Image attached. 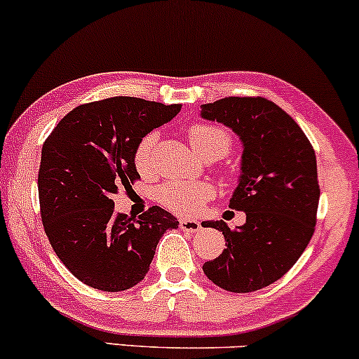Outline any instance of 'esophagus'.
I'll list each match as a JSON object with an SVG mask.
<instances>
[{"instance_id":"34e87169","label":"esophagus","mask_w":359,"mask_h":359,"mask_svg":"<svg viewBox=\"0 0 359 359\" xmlns=\"http://www.w3.org/2000/svg\"><path fill=\"white\" fill-rule=\"evenodd\" d=\"M180 229L187 233H197L201 229V222L196 219H180Z\"/></svg>"}]
</instances>
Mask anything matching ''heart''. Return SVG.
Returning a JSON list of instances; mask_svg holds the SVG:
<instances>
[{
	"mask_svg": "<svg viewBox=\"0 0 359 359\" xmlns=\"http://www.w3.org/2000/svg\"><path fill=\"white\" fill-rule=\"evenodd\" d=\"M189 143L192 150L201 158L216 156L221 158L228 154L231 147V137L228 131L212 125H194L187 131ZM156 137L154 133L147 135L140 142L135 151V163L142 174H147L154 160V147ZM212 191L208 184L203 182H168L158 189V201L170 211L179 214H191L211 199Z\"/></svg>",
	"mask_w": 359,
	"mask_h": 359,
	"instance_id": "b5f03b06",
	"label": "heart"
}]
</instances>
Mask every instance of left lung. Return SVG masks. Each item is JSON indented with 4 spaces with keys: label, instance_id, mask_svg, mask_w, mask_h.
I'll list each match as a JSON object with an SVG mask.
<instances>
[{
    "label": "left lung",
    "instance_id": "left-lung-1",
    "mask_svg": "<svg viewBox=\"0 0 359 359\" xmlns=\"http://www.w3.org/2000/svg\"><path fill=\"white\" fill-rule=\"evenodd\" d=\"M201 118L240 138V177L229 208L246 214L234 231L224 221L203 222L226 241L203 270L217 287L248 294L282 278L311 241L320 196L314 148L285 111L263 97L208 102Z\"/></svg>",
    "mask_w": 359,
    "mask_h": 359
}]
</instances>
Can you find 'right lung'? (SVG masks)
<instances>
[{
	"label": "right lung",
	"mask_w": 359,
	"mask_h": 359,
	"mask_svg": "<svg viewBox=\"0 0 359 359\" xmlns=\"http://www.w3.org/2000/svg\"><path fill=\"white\" fill-rule=\"evenodd\" d=\"M182 104L118 96L72 109L43 143L39 197L48 241L86 285L121 292L145 278L156 245L179 221L154 205L133 219L114 212L113 194L140 179L135 151L143 137Z\"/></svg>",
	"instance_id": "right-lung-1"
}]
</instances>
